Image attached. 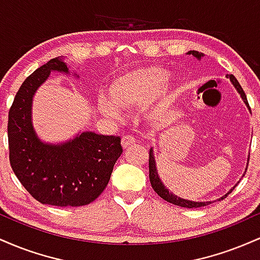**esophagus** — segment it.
Returning <instances> with one entry per match:
<instances>
[{
  "mask_svg": "<svg viewBox=\"0 0 260 260\" xmlns=\"http://www.w3.org/2000/svg\"><path fill=\"white\" fill-rule=\"evenodd\" d=\"M134 143H136V138H134V137L128 136V134L122 137V147H123V148L129 147V145L134 144Z\"/></svg>",
  "mask_w": 260,
  "mask_h": 260,
  "instance_id": "34e87169",
  "label": "esophagus"
}]
</instances>
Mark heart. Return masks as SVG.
Returning a JSON list of instances; mask_svg holds the SVG:
<instances>
[{
	"mask_svg": "<svg viewBox=\"0 0 260 260\" xmlns=\"http://www.w3.org/2000/svg\"><path fill=\"white\" fill-rule=\"evenodd\" d=\"M170 77V72L165 68L151 66V67L140 68L123 76L118 77L111 86L112 100L103 96L99 101L100 111L107 117L120 120L122 117V109H136L151 103L156 99L162 91ZM172 96L170 90L160 104L153 110V116H159L161 111L166 110Z\"/></svg>",
	"mask_w": 260,
	"mask_h": 260,
	"instance_id": "b5f03b06",
	"label": "heart"
}]
</instances>
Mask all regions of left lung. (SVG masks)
<instances>
[{"label":"left lung","mask_w":260,"mask_h":260,"mask_svg":"<svg viewBox=\"0 0 260 260\" xmlns=\"http://www.w3.org/2000/svg\"><path fill=\"white\" fill-rule=\"evenodd\" d=\"M192 53L194 57H197L198 59H201L203 57V53L202 52H198V51H189L188 52V55H190ZM230 80L232 82V84L235 85V88L237 89V91L240 92L241 98H242L244 104H246L247 106H248L249 111H250V107H249V104L248 101H247V96L246 94H244L242 86H241L240 83H238V80L235 78L234 74H230ZM248 161H249V157H248ZM248 168V166H247ZM247 171V169H246ZM244 176V175H243ZM149 180H150V183H151V187H153V189L155 190V192L159 194L161 198L165 199L166 202L169 203H172V204L175 205H178V207H182V208H201V207H205V205L208 204H211V202H192V201H187V199H182L180 198V197L175 196L174 193H171L170 190L166 188L165 186H164V183L161 182L159 175H157V171H156V164H155V159H154V155H153V149H150L149 150ZM236 187V186H235ZM235 187L232 188V189H235ZM232 189H230V192L228 193V194H225L223 197H221V198L219 199V201H221V199L226 198L230 193L232 192Z\"/></svg>","instance_id":"obj_1"}]
</instances>
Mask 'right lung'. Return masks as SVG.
<instances>
[{
    "label": "right lung",
    "mask_w": 260,
    "mask_h": 260,
    "mask_svg": "<svg viewBox=\"0 0 260 260\" xmlns=\"http://www.w3.org/2000/svg\"><path fill=\"white\" fill-rule=\"evenodd\" d=\"M51 71L68 73L63 57L50 59L20 85L8 112L10 162L23 187L43 204L82 207L104 192L121 156V138L83 132L61 144L41 142L31 123L35 91Z\"/></svg>",
    "instance_id": "1"
}]
</instances>
